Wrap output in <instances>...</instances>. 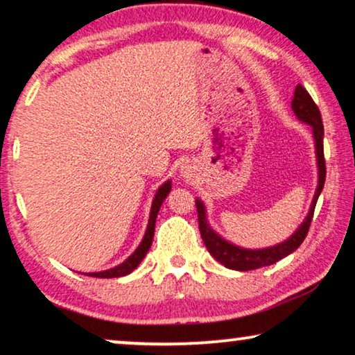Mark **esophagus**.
Returning <instances> with one entry per match:
<instances>
[{"label": "esophagus", "instance_id": "1", "mask_svg": "<svg viewBox=\"0 0 355 355\" xmlns=\"http://www.w3.org/2000/svg\"><path fill=\"white\" fill-rule=\"evenodd\" d=\"M181 176L184 179H191L192 176H194V166H192L191 163L182 164V166H181Z\"/></svg>", "mask_w": 355, "mask_h": 355}]
</instances>
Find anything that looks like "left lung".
I'll list each match as a JSON object with an SVG mask.
<instances>
[{
	"label": "left lung",
	"mask_w": 355,
	"mask_h": 355,
	"mask_svg": "<svg viewBox=\"0 0 355 355\" xmlns=\"http://www.w3.org/2000/svg\"><path fill=\"white\" fill-rule=\"evenodd\" d=\"M292 110L295 114L298 121L306 123L311 127L313 133V141H315V156H316V169H318V182H316L315 196L308 209L306 217L303 218V222L298 225L295 232L287 239L277 243V245L268 246V248H243L234 245V243L228 241L227 238H223L218 232H215L211 228L207 217V209L202 199L197 197L196 205H197V214H199V230L200 236L204 239L207 250L211 256L217 259L220 264H223L225 268L233 269V270H252L264 268V266H270L274 262H277L288 254H292L298 246L302 245L303 239H305L308 228H310L313 211H315L316 200L321 194L324 187V178H326V166H324V153H323V137H324V128L323 121H321L320 109L316 107V104L313 103L311 96L306 93V89L303 86L298 85L293 91V99H292Z\"/></svg>",
	"instance_id": "8db88e82"
}]
</instances>
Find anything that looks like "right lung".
Segmentation results:
<instances>
[{"instance_id": "right-lung-1", "label": "right lung", "mask_w": 355, "mask_h": 355, "mask_svg": "<svg viewBox=\"0 0 355 355\" xmlns=\"http://www.w3.org/2000/svg\"><path fill=\"white\" fill-rule=\"evenodd\" d=\"M169 192H171V181L168 179V181H164L158 189H156L153 202H151L150 218H148V225H146L144 239H141L140 245L137 246V250L133 251L125 261L121 262V264L116 266V268L101 270V272H85V275H89V277H98V279H116V277H123V275L130 274L132 270H135L138 268V264L144 261L146 252H148L151 243H153L156 217H158L161 204H163L164 199H166Z\"/></svg>"}]
</instances>
